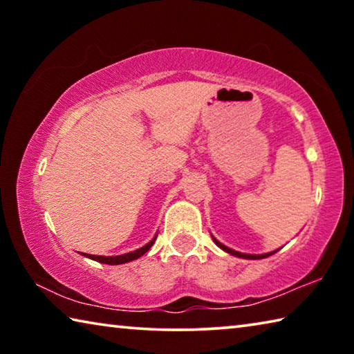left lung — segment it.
<instances>
[{"mask_svg": "<svg viewBox=\"0 0 354 354\" xmlns=\"http://www.w3.org/2000/svg\"><path fill=\"white\" fill-rule=\"evenodd\" d=\"M214 242H215V245H218V247L221 248V250H225L226 253H230V254H232V256H237V257H243V259H263V257H268V256H272L273 253H277V251H272V253H266V254H243V253H239V251H234V250H231V248H227V247H225L223 243H220L217 239H214Z\"/></svg>", "mask_w": 354, "mask_h": 354, "instance_id": "1", "label": "left lung"}]
</instances>
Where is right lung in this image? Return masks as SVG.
<instances>
[{
  "instance_id": "add662e5",
  "label": "right lung",
  "mask_w": 354,
  "mask_h": 354,
  "mask_svg": "<svg viewBox=\"0 0 354 354\" xmlns=\"http://www.w3.org/2000/svg\"><path fill=\"white\" fill-rule=\"evenodd\" d=\"M158 237V236H156ZM156 237L153 239L151 242L147 243L145 247H142L139 250L136 251H131V253H127V254H122V256H95V254H84L87 257H91V259L97 261V262H103V263H109V266H118V263H124V262H131L137 259V257H140L147 253V251L153 247V243L156 241Z\"/></svg>"
}]
</instances>
